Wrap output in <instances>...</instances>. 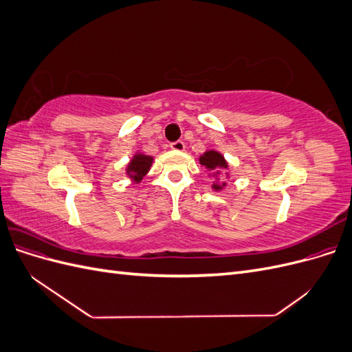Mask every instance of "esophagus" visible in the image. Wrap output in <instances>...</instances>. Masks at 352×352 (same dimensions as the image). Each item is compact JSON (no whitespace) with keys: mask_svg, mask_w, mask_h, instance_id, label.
<instances>
[{"mask_svg":"<svg viewBox=\"0 0 352 352\" xmlns=\"http://www.w3.org/2000/svg\"><path fill=\"white\" fill-rule=\"evenodd\" d=\"M170 148L175 151H185V144L182 141H176L170 144Z\"/></svg>","mask_w":352,"mask_h":352,"instance_id":"obj_1","label":"esophagus"}]
</instances>
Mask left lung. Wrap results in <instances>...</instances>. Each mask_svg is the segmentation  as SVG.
Instances as JSON below:
<instances>
[{
  "instance_id": "1",
  "label": "left lung",
  "mask_w": 352,
  "mask_h": 352,
  "mask_svg": "<svg viewBox=\"0 0 352 352\" xmlns=\"http://www.w3.org/2000/svg\"><path fill=\"white\" fill-rule=\"evenodd\" d=\"M199 164L204 166L208 170L210 177H214V182L211 184L212 190L220 192V190H223L228 186L226 180L230 179L229 163L226 162L225 155L221 153H219L217 150H207L206 153H202L199 155ZM223 171L226 173L223 174Z\"/></svg>"
}]
</instances>
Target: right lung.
<instances>
[{"instance_id": "right-lung-1", "label": "right lung", "mask_w": 352, "mask_h": 352, "mask_svg": "<svg viewBox=\"0 0 352 352\" xmlns=\"http://www.w3.org/2000/svg\"><path fill=\"white\" fill-rule=\"evenodd\" d=\"M153 162H154V157L146 155L141 151H136L129 160V163L126 164V168H124L126 176L131 179L132 184H140L144 179V176H146L148 172H150Z\"/></svg>"}]
</instances>
